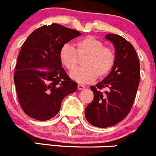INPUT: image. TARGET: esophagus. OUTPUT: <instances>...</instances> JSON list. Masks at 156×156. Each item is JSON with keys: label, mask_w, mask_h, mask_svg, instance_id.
<instances>
[{"label": "esophagus", "mask_w": 156, "mask_h": 156, "mask_svg": "<svg viewBox=\"0 0 156 156\" xmlns=\"http://www.w3.org/2000/svg\"><path fill=\"white\" fill-rule=\"evenodd\" d=\"M84 88V85H82V84H78V89L79 90H83V89Z\"/></svg>", "instance_id": "34e87169"}]
</instances>
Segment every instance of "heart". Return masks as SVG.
Instances as JSON below:
<instances>
[{
	"mask_svg": "<svg viewBox=\"0 0 156 156\" xmlns=\"http://www.w3.org/2000/svg\"><path fill=\"white\" fill-rule=\"evenodd\" d=\"M76 50L69 44H65L59 50L60 62L69 72L76 68L78 57L87 55L83 62L84 67L71 74L72 79L81 84L90 83L98 78L107 76L116 62V55L112 49L94 36H88L76 42Z\"/></svg>",
	"mask_w": 156,
	"mask_h": 156,
	"instance_id": "obj_1",
	"label": "heart"
}]
</instances>
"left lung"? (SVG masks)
<instances>
[{"mask_svg": "<svg viewBox=\"0 0 156 156\" xmlns=\"http://www.w3.org/2000/svg\"><path fill=\"white\" fill-rule=\"evenodd\" d=\"M105 38L115 48L116 62L113 69L103 81L90 87L94 99L85 108L89 123L100 128L117 124L129 113L140 84V61L129 42L116 34ZM107 89L104 92L100 90Z\"/></svg>", "mask_w": 156, "mask_h": 156, "instance_id": "1", "label": "left lung"}]
</instances>
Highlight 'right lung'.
<instances>
[{
    "instance_id": "obj_1",
    "label": "right lung",
    "mask_w": 156,
    "mask_h": 156,
    "mask_svg": "<svg viewBox=\"0 0 156 156\" xmlns=\"http://www.w3.org/2000/svg\"><path fill=\"white\" fill-rule=\"evenodd\" d=\"M81 35L52 23L36 29L24 42L13 80L20 104L29 116L37 120L52 118L63 99L76 91L78 84L62 67L58 54L63 45Z\"/></svg>"
}]
</instances>
